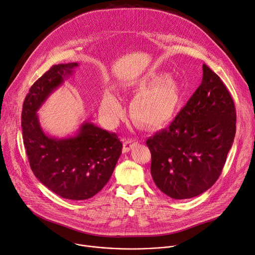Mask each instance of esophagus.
<instances>
[{"mask_svg":"<svg viewBox=\"0 0 255 255\" xmlns=\"http://www.w3.org/2000/svg\"><path fill=\"white\" fill-rule=\"evenodd\" d=\"M137 144H138V141L136 139H127V140H125L124 144H123V152H128L130 149H132Z\"/></svg>","mask_w":255,"mask_h":255,"instance_id":"1","label":"esophagus"}]
</instances>
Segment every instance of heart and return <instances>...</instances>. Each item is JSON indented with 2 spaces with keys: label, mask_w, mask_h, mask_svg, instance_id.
Listing matches in <instances>:
<instances>
[{
  "label": "heart",
  "mask_w": 255,
  "mask_h": 255,
  "mask_svg": "<svg viewBox=\"0 0 255 255\" xmlns=\"http://www.w3.org/2000/svg\"><path fill=\"white\" fill-rule=\"evenodd\" d=\"M138 95L130 105L133 120L146 128L156 129L167 125L180 104V90L171 78L159 74H148L137 85ZM102 113L109 122H115L123 113V108L111 92L102 102Z\"/></svg>",
  "instance_id": "obj_1"
}]
</instances>
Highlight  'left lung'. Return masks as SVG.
Masks as SVG:
<instances>
[{"label": "left lung", "mask_w": 255, "mask_h": 255, "mask_svg": "<svg viewBox=\"0 0 255 255\" xmlns=\"http://www.w3.org/2000/svg\"><path fill=\"white\" fill-rule=\"evenodd\" d=\"M202 82L167 129L146 140L157 188L175 199L197 196L220 177L236 133V109L221 78L202 65Z\"/></svg>", "instance_id": "left-lung-1"}]
</instances>
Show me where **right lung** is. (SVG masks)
<instances>
[{
  "mask_svg": "<svg viewBox=\"0 0 255 255\" xmlns=\"http://www.w3.org/2000/svg\"><path fill=\"white\" fill-rule=\"evenodd\" d=\"M77 63L54 65L30 87L23 103V142L35 177L59 196L84 200L100 192L110 180L122 152L116 133L85 122L77 135L51 137L40 127L36 112Z\"/></svg>",
  "mask_w": 255,
  "mask_h": 255,
  "instance_id": "obj_1",
  "label": "right lung"
}]
</instances>
